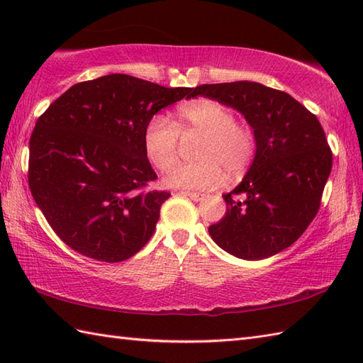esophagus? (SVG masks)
<instances>
[{
    "mask_svg": "<svg viewBox=\"0 0 363 363\" xmlns=\"http://www.w3.org/2000/svg\"><path fill=\"white\" fill-rule=\"evenodd\" d=\"M181 194L189 196L190 199H194V201H199V199L204 198L203 194H196V191H181Z\"/></svg>",
    "mask_w": 363,
    "mask_h": 363,
    "instance_id": "esophagus-1",
    "label": "esophagus"
}]
</instances>
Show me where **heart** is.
<instances>
[{
  "mask_svg": "<svg viewBox=\"0 0 363 363\" xmlns=\"http://www.w3.org/2000/svg\"><path fill=\"white\" fill-rule=\"evenodd\" d=\"M199 135L195 161L172 164L177 158L179 135ZM146 157L173 189L206 190L217 187L226 177L238 179L248 172L257 152V134L246 121L235 120L234 111L215 99H194L177 107L174 123L164 115H152L143 129Z\"/></svg>",
  "mask_w": 363,
  "mask_h": 363,
  "instance_id": "obj_1",
  "label": "heart"
}]
</instances>
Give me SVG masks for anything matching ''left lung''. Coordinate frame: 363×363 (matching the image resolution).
Wrapping results in <instances>:
<instances>
[{"label":"left lung","mask_w":363,"mask_h":363,"mask_svg":"<svg viewBox=\"0 0 363 363\" xmlns=\"http://www.w3.org/2000/svg\"><path fill=\"white\" fill-rule=\"evenodd\" d=\"M194 95L234 107L257 134L250 172L223 195L225 217L209 226L213 242L246 260L289 248L317 217L333 168V151L317 115L285 91L259 82L203 84Z\"/></svg>","instance_id":"obj_1"}]
</instances>
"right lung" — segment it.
Wrapping results in <instances>:
<instances>
[{"instance_id": "1", "label": "right lung", "mask_w": 363, "mask_h": 363, "mask_svg": "<svg viewBox=\"0 0 363 363\" xmlns=\"http://www.w3.org/2000/svg\"><path fill=\"white\" fill-rule=\"evenodd\" d=\"M186 96L194 98V89L115 73L74 84L38 117L28 182L65 245L115 264L148 243L172 195L148 189L157 174L143 150V129Z\"/></svg>"}]
</instances>
